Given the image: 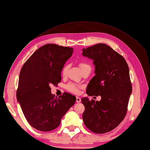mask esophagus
Returning a JSON list of instances; mask_svg holds the SVG:
<instances>
[{
  "mask_svg": "<svg viewBox=\"0 0 150 150\" xmlns=\"http://www.w3.org/2000/svg\"><path fill=\"white\" fill-rule=\"evenodd\" d=\"M81 102V99L79 98V97H76V102L79 103Z\"/></svg>",
  "mask_w": 150,
  "mask_h": 150,
  "instance_id": "obj_1",
  "label": "esophagus"
}]
</instances>
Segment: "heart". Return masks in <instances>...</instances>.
Returning a JSON list of instances; mask_svg holds the SVG:
<instances>
[{
	"label": "heart",
	"instance_id": "1",
	"mask_svg": "<svg viewBox=\"0 0 150 150\" xmlns=\"http://www.w3.org/2000/svg\"><path fill=\"white\" fill-rule=\"evenodd\" d=\"M79 67H80L81 68V69H83L86 67H89L90 66L88 65H87L85 63H81L80 64H79ZM68 65H66L64 67L63 69H62V74L63 76H65L67 73V71H68ZM67 88L68 90L71 91L74 93H77L79 92V88L78 86L75 85V84H73V83H69L68 85H67Z\"/></svg>",
	"mask_w": 150,
	"mask_h": 150
}]
</instances>
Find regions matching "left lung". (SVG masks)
Returning a JSON list of instances; mask_svg holds the SVG:
<instances>
[{
    "instance_id": "left-lung-1",
    "label": "left lung",
    "mask_w": 150,
    "mask_h": 150,
    "mask_svg": "<svg viewBox=\"0 0 150 150\" xmlns=\"http://www.w3.org/2000/svg\"><path fill=\"white\" fill-rule=\"evenodd\" d=\"M82 55L93 60L95 76L86 94L101 96L100 101L82 98L85 125L95 133H107L117 127L127 111L132 85L128 64L118 52L105 43L82 49Z\"/></svg>"
}]
</instances>
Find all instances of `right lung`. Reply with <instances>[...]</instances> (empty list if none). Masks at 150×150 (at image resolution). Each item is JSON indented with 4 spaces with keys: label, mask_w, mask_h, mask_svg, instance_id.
Returning a JSON list of instances; mask_svg holds the SVG:
<instances>
[{
    "label": "right lung",
    "mask_w": 150,
    "mask_h": 150,
    "mask_svg": "<svg viewBox=\"0 0 150 150\" xmlns=\"http://www.w3.org/2000/svg\"><path fill=\"white\" fill-rule=\"evenodd\" d=\"M73 52V48L47 44L35 51L21 70L17 100L35 129L46 132L58 127L76 100L68 93L54 98L50 86L60 82L62 70Z\"/></svg>",
    "instance_id": "add662e5"
}]
</instances>
